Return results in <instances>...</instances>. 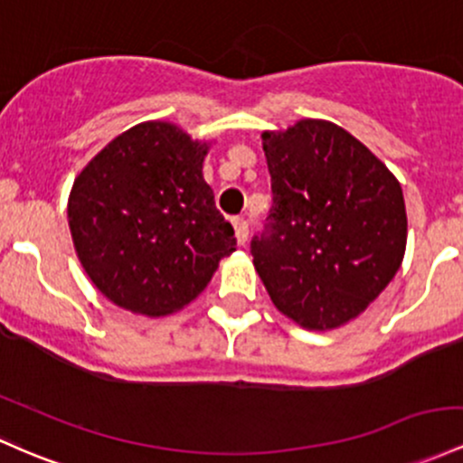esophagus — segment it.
Segmentation results:
<instances>
[{"mask_svg": "<svg viewBox=\"0 0 463 463\" xmlns=\"http://www.w3.org/2000/svg\"><path fill=\"white\" fill-rule=\"evenodd\" d=\"M232 226H235L237 243L243 246V243L248 241V222L246 220H235V222H232Z\"/></svg>", "mask_w": 463, "mask_h": 463, "instance_id": "obj_1", "label": "esophagus"}]
</instances>
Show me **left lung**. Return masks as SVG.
Segmentation results:
<instances>
[{"mask_svg":"<svg viewBox=\"0 0 463 463\" xmlns=\"http://www.w3.org/2000/svg\"><path fill=\"white\" fill-rule=\"evenodd\" d=\"M272 180L266 235L252 263L272 303L314 332L343 327L400 270L406 208L395 175L329 120L263 131Z\"/></svg>","mask_w":463,"mask_h":463,"instance_id":"left-lung-1","label":"left lung"}]
</instances>
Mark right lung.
<instances>
[{
	"mask_svg": "<svg viewBox=\"0 0 463 463\" xmlns=\"http://www.w3.org/2000/svg\"><path fill=\"white\" fill-rule=\"evenodd\" d=\"M211 142L166 120L116 136L76 175L68 200L74 250L114 306L166 317L235 252L232 226L202 175Z\"/></svg>",
	"mask_w": 463,
	"mask_h": 463,
	"instance_id": "add662e5",
	"label": "right lung"
}]
</instances>
